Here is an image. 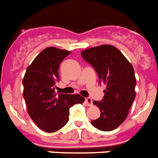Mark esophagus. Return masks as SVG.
Masks as SVG:
<instances>
[{
	"label": "esophagus",
	"instance_id": "1",
	"mask_svg": "<svg viewBox=\"0 0 158 158\" xmlns=\"http://www.w3.org/2000/svg\"><path fill=\"white\" fill-rule=\"evenodd\" d=\"M85 102L86 104H87V106H92V98H90V97H87V98H85Z\"/></svg>",
	"mask_w": 158,
	"mask_h": 158
}]
</instances>
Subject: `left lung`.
<instances>
[{"label":"left lung","instance_id":"1","mask_svg":"<svg viewBox=\"0 0 158 158\" xmlns=\"http://www.w3.org/2000/svg\"><path fill=\"white\" fill-rule=\"evenodd\" d=\"M81 56L97 71L100 83L106 84L103 99L93 101L101 115L91 123L100 131L114 130L125 121L135 98L133 66L118 48L109 44L83 50Z\"/></svg>","mask_w":158,"mask_h":158}]
</instances>
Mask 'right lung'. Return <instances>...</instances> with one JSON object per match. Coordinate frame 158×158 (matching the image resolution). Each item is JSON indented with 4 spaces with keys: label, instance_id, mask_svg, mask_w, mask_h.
<instances>
[{
    "label": "right lung",
    "instance_id": "1",
    "mask_svg": "<svg viewBox=\"0 0 158 158\" xmlns=\"http://www.w3.org/2000/svg\"><path fill=\"white\" fill-rule=\"evenodd\" d=\"M70 51L48 47L33 60L23 79V98L31 118L46 132L57 131L67 123L70 108L82 104L84 97L55 92L58 69Z\"/></svg>",
    "mask_w": 158,
    "mask_h": 158
}]
</instances>
